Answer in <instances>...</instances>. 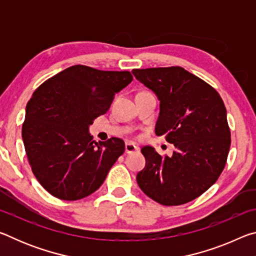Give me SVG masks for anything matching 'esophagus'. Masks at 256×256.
Returning a JSON list of instances; mask_svg holds the SVG:
<instances>
[{
    "mask_svg": "<svg viewBox=\"0 0 256 256\" xmlns=\"http://www.w3.org/2000/svg\"><path fill=\"white\" fill-rule=\"evenodd\" d=\"M138 150V146L134 144H132V142H126V144H125V152L126 154H133Z\"/></svg>",
    "mask_w": 256,
    "mask_h": 256,
    "instance_id": "1",
    "label": "esophagus"
}]
</instances>
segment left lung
I'll use <instances>...</instances> for the list:
<instances>
[{
	"mask_svg": "<svg viewBox=\"0 0 256 256\" xmlns=\"http://www.w3.org/2000/svg\"><path fill=\"white\" fill-rule=\"evenodd\" d=\"M132 72L160 100L156 134L176 148L168 157L144 146L146 167L136 182L160 204H185L210 188L226 166L232 142L226 107L214 86L180 66Z\"/></svg>",
	"mask_w": 256,
	"mask_h": 256,
	"instance_id": "left-lung-1",
	"label": "left lung"
}]
</instances>
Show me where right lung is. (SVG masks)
Wrapping results in <instances>:
<instances>
[{"label": "right lung", "instance_id": "add662e5", "mask_svg": "<svg viewBox=\"0 0 256 256\" xmlns=\"http://www.w3.org/2000/svg\"><path fill=\"white\" fill-rule=\"evenodd\" d=\"M128 71L73 66L34 90L26 108L22 140L34 177L52 196L76 201L90 196L124 154V141L97 144L88 130L131 84Z\"/></svg>", "mask_w": 256, "mask_h": 256}]
</instances>
